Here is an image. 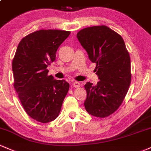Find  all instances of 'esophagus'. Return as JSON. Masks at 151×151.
<instances>
[{
  "instance_id": "obj_1",
  "label": "esophagus",
  "mask_w": 151,
  "mask_h": 151,
  "mask_svg": "<svg viewBox=\"0 0 151 151\" xmlns=\"http://www.w3.org/2000/svg\"><path fill=\"white\" fill-rule=\"evenodd\" d=\"M73 87H75V88H78L81 86V84L80 82H77V81H74V82H73Z\"/></svg>"
}]
</instances>
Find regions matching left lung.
Returning <instances> with one entry per match:
<instances>
[{"label": "left lung", "mask_w": 151, "mask_h": 151, "mask_svg": "<svg viewBox=\"0 0 151 151\" xmlns=\"http://www.w3.org/2000/svg\"><path fill=\"white\" fill-rule=\"evenodd\" d=\"M89 59L96 63L97 85H84L86 110L100 118L108 117L121 105L131 82L130 57L122 36L106 26H94L77 34Z\"/></svg>", "instance_id": "1"}]
</instances>
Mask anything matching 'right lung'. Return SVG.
Segmentation results:
<instances>
[{
    "instance_id": "add662e5",
    "label": "right lung",
    "mask_w": 151,
    "mask_h": 151,
    "mask_svg": "<svg viewBox=\"0 0 151 151\" xmlns=\"http://www.w3.org/2000/svg\"><path fill=\"white\" fill-rule=\"evenodd\" d=\"M70 31L39 30L21 39L12 62L14 88L29 117L38 122L53 121L60 113L69 88L65 80L48 75L46 68Z\"/></svg>"
}]
</instances>
